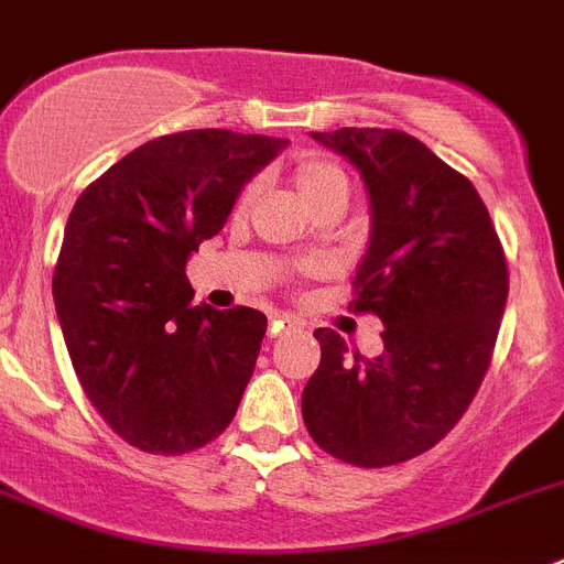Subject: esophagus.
Segmentation results:
<instances>
[{
    "label": "esophagus",
    "instance_id": "1",
    "mask_svg": "<svg viewBox=\"0 0 564 564\" xmlns=\"http://www.w3.org/2000/svg\"><path fill=\"white\" fill-rule=\"evenodd\" d=\"M295 326H297L295 317H289V315H275V317H272V321H269V337L283 335V332L295 329Z\"/></svg>",
    "mask_w": 564,
    "mask_h": 564
}]
</instances>
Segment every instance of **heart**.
Returning a JSON list of instances; mask_svg holds the SVG:
<instances>
[{
	"instance_id": "heart-1",
	"label": "heart",
	"mask_w": 564,
	"mask_h": 564,
	"mask_svg": "<svg viewBox=\"0 0 564 564\" xmlns=\"http://www.w3.org/2000/svg\"><path fill=\"white\" fill-rule=\"evenodd\" d=\"M292 187H295L297 198L303 200V207H317L321 200H346L349 195V178L340 166L321 155H306L292 166ZM254 189L249 187L243 193V204L252 198Z\"/></svg>"
}]
</instances>
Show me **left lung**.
<instances>
[{"label": "left lung", "mask_w": 564, "mask_h": 564, "mask_svg": "<svg viewBox=\"0 0 564 564\" xmlns=\"http://www.w3.org/2000/svg\"><path fill=\"white\" fill-rule=\"evenodd\" d=\"M312 139L364 178L369 243L355 312H375L386 329L375 360L315 332L321 366L303 389V423L343 463L398 465L437 445L477 394L506 312V254L471 181L414 135L340 127Z\"/></svg>", "instance_id": "1"}]
</instances>
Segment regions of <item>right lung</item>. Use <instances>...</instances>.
Listing matches in <instances>:
<instances>
[{"instance_id": "add662e5", "label": "right lung", "mask_w": 564, "mask_h": 564, "mask_svg": "<svg viewBox=\"0 0 564 564\" xmlns=\"http://www.w3.org/2000/svg\"><path fill=\"white\" fill-rule=\"evenodd\" d=\"M286 139L232 130L161 135L78 195L53 303L78 383L124 443L187 454L232 423L267 335L249 306H193L187 258Z\"/></svg>"}]
</instances>
